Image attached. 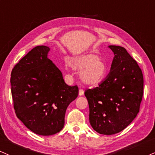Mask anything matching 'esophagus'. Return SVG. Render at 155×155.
Masks as SVG:
<instances>
[{
	"mask_svg": "<svg viewBox=\"0 0 155 155\" xmlns=\"http://www.w3.org/2000/svg\"><path fill=\"white\" fill-rule=\"evenodd\" d=\"M83 94H84V91H83V90L80 89L79 90V95H80V96H82V95H83Z\"/></svg>",
	"mask_w": 155,
	"mask_h": 155,
	"instance_id": "1",
	"label": "esophagus"
}]
</instances>
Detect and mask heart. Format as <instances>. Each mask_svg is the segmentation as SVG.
<instances>
[{
  "instance_id": "obj_1",
  "label": "heart",
  "mask_w": 155,
  "mask_h": 155,
  "mask_svg": "<svg viewBox=\"0 0 155 155\" xmlns=\"http://www.w3.org/2000/svg\"><path fill=\"white\" fill-rule=\"evenodd\" d=\"M68 63L74 70L80 72V78L85 85L95 86L106 78V63L93 53L74 56L68 59Z\"/></svg>"
}]
</instances>
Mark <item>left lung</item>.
Returning <instances> with one entry per match:
<instances>
[{"instance_id":"8db88e82","label":"left lung","mask_w":155,"mask_h":155,"mask_svg":"<svg viewBox=\"0 0 155 155\" xmlns=\"http://www.w3.org/2000/svg\"><path fill=\"white\" fill-rule=\"evenodd\" d=\"M108 48L114 54L109 74L98 87L85 91L90 124L105 135L120 132L136 118L144 87L142 70L126 49L116 45Z\"/></svg>"}]
</instances>
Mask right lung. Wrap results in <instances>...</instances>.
<instances>
[{"label":"right lung","mask_w":155,"mask_h":155,"mask_svg":"<svg viewBox=\"0 0 155 155\" xmlns=\"http://www.w3.org/2000/svg\"><path fill=\"white\" fill-rule=\"evenodd\" d=\"M50 48L37 46L11 72V93L17 117L29 130L42 136L60 132L67 108L78 95L77 85L69 86L62 73L48 58Z\"/></svg>","instance_id":"add662e5"}]
</instances>
